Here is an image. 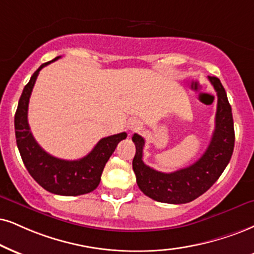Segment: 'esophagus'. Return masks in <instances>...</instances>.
I'll return each instance as SVG.
<instances>
[{"instance_id":"esophagus-1","label":"esophagus","mask_w":254,"mask_h":254,"mask_svg":"<svg viewBox=\"0 0 254 254\" xmlns=\"http://www.w3.org/2000/svg\"><path fill=\"white\" fill-rule=\"evenodd\" d=\"M128 129H129L130 132H137V130L141 129V124H140L139 120L133 119V120L128 122Z\"/></svg>"}]
</instances>
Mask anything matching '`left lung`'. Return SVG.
<instances>
[{
	"label": "left lung",
	"mask_w": 254,
	"mask_h": 254,
	"mask_svg": "<svg viewBox=\"0 0 254 254\" xmlns=\"http://www.w3.org/2000/svg\"><path fill=\"white\" fill-rule=\"evenodd\" d=\"M218 96L215 128L211 142L198 161L172 173H162L143 164L142 151L145 140L134 134L135 156L133 171L136 183L143 194L159 202L186 203L196 199L219 179L232 156L234 148V127L232 108L220 80L208 76Z\"/></svg>",
	"instance_id": "1"
}]
</instances>
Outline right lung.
Masks as SVG:
<instances>
[{"mask_svg":"<svg viewBox=\"0 0 254 254\" xmlns=\"http://www.w3.org/2000/svg\"><path fill=\"white\" fill-rule=\"evenodd\" d=\"M59 58L41 64L24 87L15 113V135L22 160L34 180L51 193L75 196L92 192L99 186L106 162L127 134L124 132L103 137L89 154L79 160L55 158L42 149L28 125V105L40 70Z\"/></svg>","mask_w":254,"mask_h":254,"instance_id":"add662e5","label":"right lung"}]
</instances>
